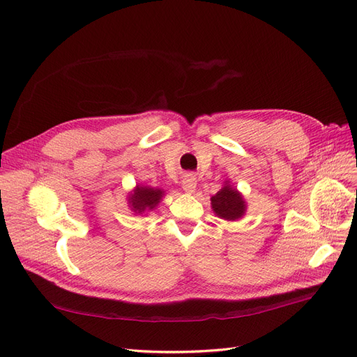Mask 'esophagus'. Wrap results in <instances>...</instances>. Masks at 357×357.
Masks as SVG:
<instances>
[{"mask_svg": "<svg viewBox=\"0 0 357 357\" xmlns=\"http://www.w3.org/2000/svg\"><path fill=\"white\" fill-rule=\"evenodd\" d=\"M181 185H182V190L185 192L192 194L195 191V188H197V179H195V176L192 174H185L182 181H181Z\"/></svg>", "mask_w": 357, "mask_h": 357, "instance_id": "1", "label": "esophagus"}]
</instances>
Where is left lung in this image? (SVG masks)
<instances>
[{"label":"left lung","mask_w":357,"mask_h":357,"mask_svg":"<svg viewBox=\"0 0 357 357\" xmlns=\"http://www.w3.org/2000/svg\"><path fill=\"white\" fill-rule=\"evenodd\" d=\"M211 207L214 213L224 220H237L246 210L245 199L230 185L224 186L211 198Z\"/></svg>","instance_id":"1"}]
</instances>
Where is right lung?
<instances>
[{"mask_svg":"<svg viewBox=\"0 0 357 357\" xmlns=\"http://www.w3.org/2000/svg\"><path fill=\"white\" fill-rule=\"evenodd\" d=\"M163 191L147 188V186H137L135 194L130 197V204L136 213H144L147 210H153L160 202Z\"/></svg>","mask_w":357,"mask_h":357,"instance_id":"1","label":"right lung"}]
</instances>
